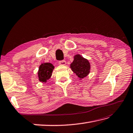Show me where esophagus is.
<instances>
[{"label":"esophagus","instance_id":"obj_1","mask_svg":"<svg viewBox=\"0 0 133 133\" xmlns=\"http://www.w3.org/2000/svg\"><path fill=\"white\" fill-rule=\"evenodd\" d=\"M59 64L61 65H66V61L65 60H61V61H59Z\"/></svg>","mask_w":133,"mask_h":133}]
</instances>
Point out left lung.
<instances>
[{
	"label": "left lung",
	"instance_id": "obj_1",
	"mask_svg": "<svg viewBox=\"0 0 133 133\" xmlns=\"http://www.w3.org/2000/svg\"><path fill=\"white\" fill-rule=\"evenodd\" d=\"M70 67L80 80L86 77L90 72L89 62L78 54L74 56V59L70 65Z\"/></svg>",
	"mask_w": 133,
	"mask_h": 133
}]
</instances>
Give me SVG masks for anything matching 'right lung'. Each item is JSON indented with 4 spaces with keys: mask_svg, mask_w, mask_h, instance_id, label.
I'll return each instance as SVG.
<instances>
[{
    "mask_svg": "<svg viewBox=\"0 0 133 133\" xmlns=\"http://www.w3.org/2000/svg\"><path fill=\"white\" fill-rule=\"evenodd\" d=\"M55 67L51 63H45L41 64L39 67L38 76L39 81L42 83H46L51 76L53 70Z\"/></svg>",
    "mask_w": 133,
    "mask_h": 133,
    "instance_id": "add662e5",
    "label": "right lung"
}]
</instances>
